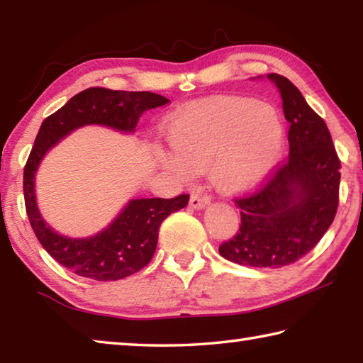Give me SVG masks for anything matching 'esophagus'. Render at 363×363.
Segmentation results:
<instances>
[{"label": "esophagus", "mask_w": 363, "mask_h": 363, "mask_svg": "<svg viewBox=\"0 0 363 363\" xmlns=\"http://www.w3.org/2000/svg\"><path fill=\"white\" fill-rule=\"evenodd\" d=\"M210 201V196L201 192V190H195V192L190 195V206L195 208V210H201V208H205Z\"/></svg>", "instance_id": "34e87169"}]
</instances>
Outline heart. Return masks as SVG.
<instances>
[{"label":"heart","instance_id":"b5f03b06","mask_svg":"<svg viewBox=\"0 0 363 363\" xmlns=\"http://www.w3.org/2000/svg\"><path fill=\"white\" fill-rule=\"evenodd\" d=\"M167 138L174 155H160L164 167L189 176L210 164L213 182L237 194L266 179L284 145L285 125L270 104L213 97L176 110L168 118Z\"/></svg>","mask_w":363,"mask_h":363}]
</instances>
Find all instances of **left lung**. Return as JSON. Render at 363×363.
Wrapping results in <instances>:
<instances>
[{
	"instance_id": "1",
	"label": "left lung",
	"mask_w": 363,
	"mask_h": 363,
	"mask_svg": "<svg viewBox=\"0 0 363 363\" xmlns=\"http://www.w3.org/2000/svg\"><path fill=\"white\" fill-rule=\"evenodd\" d=\"M267 77L277 84L290 123V155L253 192L233 199L242 224L219 253L242 266L279 269L309 253L333 223L341 162L327 123L296 86L279 73Z\"/></svg>"
}]
</instances>
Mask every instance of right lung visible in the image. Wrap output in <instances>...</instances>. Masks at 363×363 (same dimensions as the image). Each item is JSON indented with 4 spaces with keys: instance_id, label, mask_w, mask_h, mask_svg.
Segmentation results:
<instances>
[{
    "instance_id": "1",
    "label": "right lung",
    "mask_w": 363,
    "mask_h": 363,
    "mask_svg": "<svg viewBox=\"0 0 363 363\" xmlns=\"http://www.w3.org/2000/svg\"><path fill=\"white\" fill-rule=\"evenodd\" d=\"M167 97L147 91L84 89L43 121L23 168V199L30 225L49 255L79 277L108 281L139 272L150 262L160 225L171 213L187 206L189 194L174 199L131 200L106 230L89 238L62 237L38 213L35 173L45 153L70 131L84 125H106L118 131H134L140 113L167 106Z\"/></svg>"
}]
</instances>
